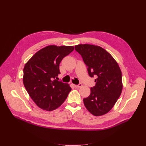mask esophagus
<instances>
[{
  "mask_svg": "<svg viewBox=\"0 0 146 146\" xmlns=\"http://www.w3.org/2000/svg\"><path fill=\"white\" fill-rule=\"evenodd\" d=\"M81 86H82V83H79L78 85H75V87L76 88H80Z\"/></svg>",
  "mask_w": 146,
  "mask_h": 146,
  "instance_id": "1",
  "label": "esophagus"
}]
</instances>
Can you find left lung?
Segmentation results:
<instances>
[{
    "instance_id": "left-lung-1",
    "label": "left lung",
    "mask_w": 146,
    "mask_h": 146,
    "mask_svg": "<svg viewBox=\"0 0 146 146\" xmlns=\"http://www.w3.org/2000/svg\"><path fill=\"white\" fill-rule=\"evenodd\" d=\"M75 49L81 55L89 76L96 77L90 95L83 99L84 105L93 115H104L111 110L121 96V69L113 57L100 46L78 44Z\"/></svg>"
}]
</instances>
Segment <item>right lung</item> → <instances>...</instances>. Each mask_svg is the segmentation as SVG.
<instances>
[{
  "instance_id": "right-lung-1",
  "label": "right lung",
  "mask_w": 146,
  "mask_h": 146,
  "mask_svg": "<svg viewBox=\"0 0 146 146\" xmlns=\"http://www.w3.org/2000/svg\"><path fill=\"white\" fill-rule=\"evenodd\" d=\"M73 46H48L38 51L24 68L23 83L30 98L38 107L52 111L61 105L71 91L68 83L57 80L59 66Z\"/></svg>"
}]
</instances>
